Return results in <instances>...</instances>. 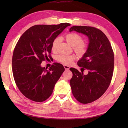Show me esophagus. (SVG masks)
Returning <instances> with one entry per match:
<instances>
[{
    "label": "esophagus",
    "mask_w": 128,
    "mask_h": 128,
    "mask_svg": "<svg viewBox=\"0 0 128 128\" xmlns=\"http://www.w3.org/2000/svg\"><path fill=\"white\" fill-rule=\"evenodd\" d=\"M64 69H66V70H68V69L70 68V67H69L68 66H67V65H64Z\"/></svg>",
    "instance_id": "1"
}]
</instances>
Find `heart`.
<instances>
[{"instance_id": "heart-1", "label": "heart", "mask_w": 128, "mask_h": 128, "mask_svg": "<svg viewBox=\"0 0 128 128\" xmlns=\"http://www.w3.org/2000/svg\"><path fill=\"white\" fill-rule=\"evenodd\" d=\"M66 40L69 45L72 46L74 51L79 56H83L87 52L88 47V44L83 41V37L80 34L76 32H69L66 36ZM60 41L59 37H57L53 40L51 46L52 51H56ZM75 58L76 56L74 54H60L57 56V60L62 64L69 65L75 60Z\"/></svg>"}]
</instances>
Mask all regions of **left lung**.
Here are the masks:
<instances>
[{
  "label": "left lung",
  "mask_w": 128,
  "mask_h": 128,
  "mask_svg": "<svg viewBox=\"0 0 128 128\" xmlns=\"http://www.w3.org/2000/svg\"><path fill=\"white\" fill-rule=\"evenodd\" d=\"M70 32L75 31L86 35L89 40L87 52L77 64L87 75L75 68L72 72L70 86L74 96L82 104H88L99 99L109 87L113 74L114 52L110 42L101 30L92 26H73Z\"/></svg>",
  "instance_id": "8db88e82"
}]
</instances>
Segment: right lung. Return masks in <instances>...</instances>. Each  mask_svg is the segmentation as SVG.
Here are the masks:
<instances>
[{"instance_id": "obj_1", "label": "right lung", "mask_w": 128, "mask_h": 128, "mask_svg": "<svg viewBox=\"0 0 128 128\" xmlns=\"http://www.w3.org/2000/svg\"><path fill=\"white\" fill-rule=\"evenodd\" d=\"M69 26L68 23L35 25L18 40L12 58L13 74L19 90L27 98L42 102L52 94L64 68L60 64L54 63L47 70L41 67V63L51 58L53 40Z\"/></svg>"}]
</instances>
